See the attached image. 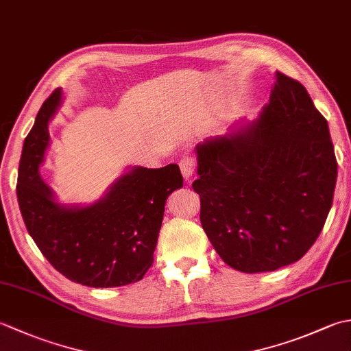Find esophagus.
I'll return each instance as SVG.
<instances>
[{"mask_svg":"<svg viewBox=\"0 0 351 351\" xmlns=\"http://www.w3.org/2000/svg\"><path fill=\"white\" fill-rule=\"evenodd\" d=\"M180 167H181V173L184 176L185 181H190L193 173H195L196 169V162L191 156H184V158L180 161Z\"/></svg>","mask_w":351,"mask_h":351,"instance_id":"esophagus-1","label":"esophagus"}]
</instances>
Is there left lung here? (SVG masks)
Instances as JSON below:
<instances>
[{
  "mask_svg": "<svg viewBox=\"0 0 351 351\" xmlns=\"http://www.w3.org/2000/svg\"><path fill=\"white\" fill-rule=\"evenodd\" d=\"M274 78L255 122L196 146L200 223L220 258L243 273L299 261L322 232L337 185L327 121L299 81Z\"/></svg>",
  "mask_w": 351,
  "mask_h": 351,
  "instance_id": "left-lung-1",
  "label": "left lung"
}]
</instances>
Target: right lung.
Here are the masks:
<instances>
[{
    "label": "right lung",
    "instance_id": "1",
    "mask_svg": "<svg viewBox=\"0 0 351 351\" xmlns=\"http://www.w3.org/2000/svg\"><path fill=\"white\" fill-rule=\"evenodd\" d=\"M62 104L52 92L37 113L22 147L16 185L22 219L42 255L72 282L93 288L137 282L154 263L164 205L182 187L178 164L132 167L88 206H64L40 178L49 146L48 123Z\"/></svg>",
    "mask_w": 351,
    "mask_h": 351
}]
</instances>
